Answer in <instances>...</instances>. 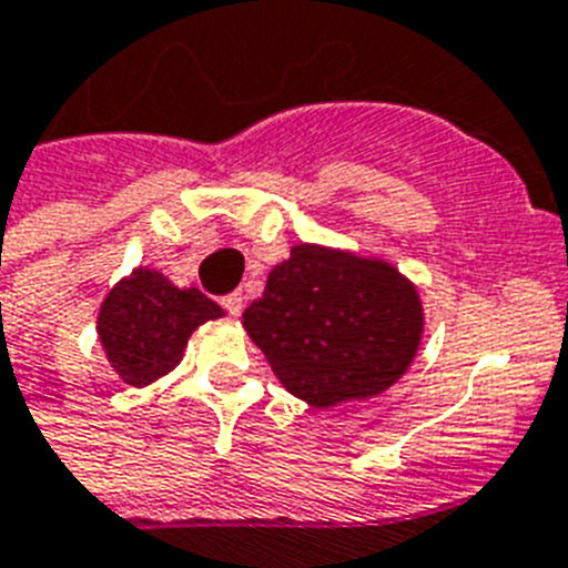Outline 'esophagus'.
Listing matches in <instances>:
<instances>
[{"label":"esophagus","instance_id":"esophagus-1","mask_svg":"<svg viewBox=\"0 0 568 568\" xmlns=\"http://www.w3.org/2000/svg\"><path fill=\"white\" fill-rule=\"evenodd\" d=\"M222 307L231 316H240V314H243V296H240V293H231V296H224Z\"/></svg>","mask_w":568,"mask_h":568}]
</instances>
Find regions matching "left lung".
Listing matches in <instances>:
<instances>
[{
  "mask_svg": "<svg viewBox=\"0 0 568 568\" xmlns=\"http://www.w3.org/2000/svg\"><path fill=\"white\" fill-rule=\"evenodd\" d=\"M243 325L290 394L332 408L376 397L408 371L424 307L390 263L302 243L270 272Z\"/></svg>",
  "mask_w": 568,
  "mask_h": 568,
  "instance_id": "1",
  "label": "left lung"
}]
</instances>
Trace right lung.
Listing matches in <instances>:
<instances>
[{
	"label": "right lung",
	"mask_w": 568,
	"mask_h": 568,
	"mask_svg": "<svg viewBox=\"0 0 568 568\" xmlns=\"http://www.w3.org/2000/svg\"><path fill=\"white\" fill-rule=\"evenodd\" d=\"M215 316L222 307L201 290H180L162 272L142 266L105 296L97 334L118 376L142 388L174 371L192 332Z\"/></svg>",
	"instance_id": "obj_1"
}]
</instances>
